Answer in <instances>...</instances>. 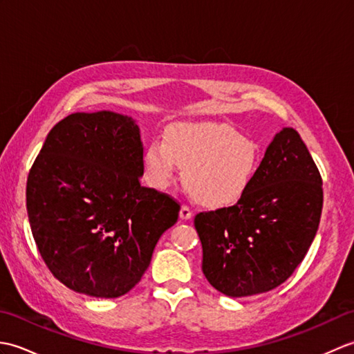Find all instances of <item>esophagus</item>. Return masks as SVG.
Masks as SVG:
<instances>
[{"label": "esophagus", "instance_id": "1", "mask_svg": "<svg viewBox=\"0 0 354 354\" xmlns=\"http://www.w3.org/2000/svg\"><path fill=\"white\" fill-rule=\"evenodd\" d=\"M179 216H181L183 221H189V219H192V217H193V212L187 205H183L181 207V212H179Z\"/></svg>", "mask_w": 354, "mask_h": 354}]
</instances>
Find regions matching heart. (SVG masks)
I'll use <instances>...</instances> for the list:
<instances>
[{
	"instance_id": "heart-1",
	"label": "heart",
	"mask_w": 354,
	"mask_h": 354,
	"mask_svg": "<svg viewBox=\"0 0 354 354\" xmlns=\"http://www.w3.org/2000/svg\"><path fill=\"white\" fill-rule=\"evenodd\" d=\"M149 184L169 189L178 167L194 199L209 208L234 205L245 196L259 167V147L227 124H178L164 142L152 140L145 152Z\"/></svg>"
}]
</instances>
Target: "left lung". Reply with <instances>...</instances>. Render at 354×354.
<instances>
[{
  "label": "left lung",
  "instance_id": "8db88e82",
  "mask_svg": "<svg viewBox=\"0 0 354 354\" xmlns=\"http://www.w3.org/2000/svg\"><path fill=\"white\" fill-rule=\"evenodd\" d=\"M321 212L319 170L299 133L284 127L237 204L194 216L202 272L227 297L275 289L306 257Z\"/></svg>",
  "mask_w": 354,
  "mask_h": 354
}]
</instances>
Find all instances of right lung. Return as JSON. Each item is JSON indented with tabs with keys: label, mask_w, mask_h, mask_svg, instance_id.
<instances>
[{
	"label": "right lung",
	"mask_w": 354,
	"mask_h": 354,
	"mask_svg": "<svg viewBox=\"0 0 354 354\" xmlns=\"http://www.w3.org/2000/svg\"><path fill=\"white\" fill-rule=\"evenodd\" d=\"M140 127L111 111L76 112L47 135L27 179L37 250L66 288L117 298L137 284L179 202L142 187Z\"/></svg>",
	"instance_id": "add662e5"
}]
</instances>
